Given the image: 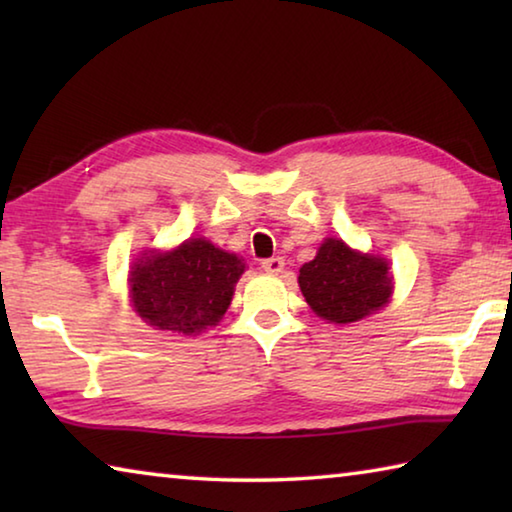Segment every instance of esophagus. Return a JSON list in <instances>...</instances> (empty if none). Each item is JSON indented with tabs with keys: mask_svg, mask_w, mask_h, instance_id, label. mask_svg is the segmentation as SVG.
Instances as JSON below:
<instances>
[{
	"mask_svg": "<svg viewBox=\"0 0 512 512\" xmlns=\"http://www.w3.org/2000/svg\"><path fill=\"white\" fill-rule=\"evenodd\" d=\"M262 268H264L266 273H271V275L282 273L284 259L282 257H268V259H264V262H262Z\"/></svg>",
	"mask_w": 512,
	"mask_h": 512,
	"instance_id": "34e87169",
	"label": "esophagus"
}]
</instances>
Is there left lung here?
<instances>
[{
  "instance_id": "8db88e82",
  "label": "left lung",
  "mask_w": 512,
  "mask_h": 512,
  "mask_svg": "<svg viewBox=\"0 0 512 512\" xmlns=\"http://www.w3.org/2000/svg\"><path fill=\"white\" fill-rule=\"evenodd\" d=\"M384 257L359 253L341 239H325L316 257L300 268L307 305L327 323L348 325L375 314L391 300L393 275Z\"/></svg>"
}]
</instances>
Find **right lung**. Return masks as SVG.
<instances>
[{"label": "right lung", "instance_id": "1", "mask_svg": "<svg viewBox=\"0 0 512 512\" xmlns=\"http://www.w3.org/2000/svg\"><path fill=\"white\" fill-rule=\"evenodd\" d=\"M244 271V259L203 237L187 239L169 253L144 250L128 273L133 309L155 329L201 334L228 311Z\"/></svg>", "mask_w": 512, "mask_h": 512}]
</instances>
